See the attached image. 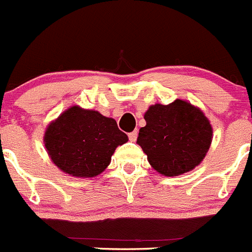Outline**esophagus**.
<instances>
[{
    "label": "esophagus",
    "instance_id": "obj_1",
    "mask_svg": "<svg viewBox=\"0 0 252 252\" xmlns=\"http://www.w3.org/2000/svg\"><path fill=\"white\" fill-rule=\"evenodd\" d=\"M137 136H138V131H137V129H134V131L129 132L128 133V139L131 142H134L137 139Z\"/></svg>",
    "mask_w": 252,
    "mask_h": 252
}]
</instances>
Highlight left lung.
<instances>
[{
  "label": "left lung",
  "instance_id": "obj_1",
  "mask_svg": "<svg viewBox=\"0 0 252 252\" xmlns=\"http://www.w3.org/2000/svg\"><path fill=\"white\" fill-rule=\"evenodd\" d=\"M144 120L147 125L139 129L137 143L154 170L163 175L176 176L192 170L210 149V121L188 101L152 105Z\"/></svg>",
  "mask_w": 252,
  "mask_h": 252
}]
</instances>
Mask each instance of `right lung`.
<instances>
[{"label": "right lung", "mask_w": 252, "mask_h": 252, "mask_svg": "<svg viewBox=\"0 0 252 252\" xmlns=\"http://www.w3.org/2000/svg\"><path fill=\"white\" fill-rule=\"evenodd\" d=\"M128 141L114 119L72 106L51 123L44 142L52 161L78 178L99 175L110 164L116 147Z\"/></svg>", "instance_id": "1"}]
</instances>
